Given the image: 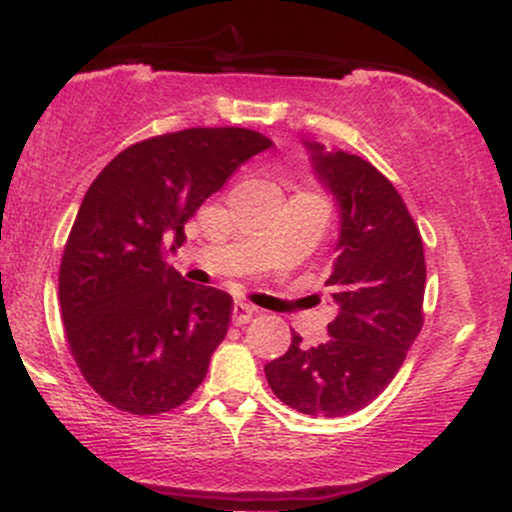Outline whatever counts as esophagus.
Here are the masks:
<instances>
[{
	"mask_svg": "<svg viewBox=\"0 0 512 512\" xmlns=\"http://www.w3.org/2000/svg\"><path fill=\"white\" fill-rule=\"evenodd\" d=\"M257 308L255 305H248V303H236L233 305V325H248V322L255 317Z\"/></svg>",
	"mask_w": 512,
	"mask_h": 512,
	"instance_id": "1",
	"label": "esophagus"
}]
</instances>
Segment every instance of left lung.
Segmentation results:
<instances>
[{
    "label": "left lung",
    "instance_id": "left-lung-1",
    "mask_svg": "<svg viewBox=\"0 0 512 512\" xmlns=\"http://www.w3.org/2000/svg\"><path fill=\"white\" fill-rule=\"evenodd\" d=\"M317 180L342 209L332 298L339 315L325 344L293 332L284 356L264 366L274 395L308 416H346L373 402L402 368L424 327V243L390 180L361 156L305 142Z\"/></svg>",
    "mask_w": 512,
    "mask_h": 512
}]
</instances>
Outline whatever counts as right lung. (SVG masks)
<instances>
[{
	"label": "right lung",
	"mask_w": 512,
	"mask_h": 512,
	"mask_svg": "<svg viewBox=\"0 0 512 512\" xmlns=\"http://www.w3.org/2000/svg\"><path fill=\"white\" fill-rule=\"evenodd\" d=\"M272 139L245 127H190L127 146L88 187L60 264L69 351L93 390L137 416L178 409L202 385L233 298L161 257L240 163Z\"/></svg>",
	"instance_id": "right-lung-1"
}]
</instances>
